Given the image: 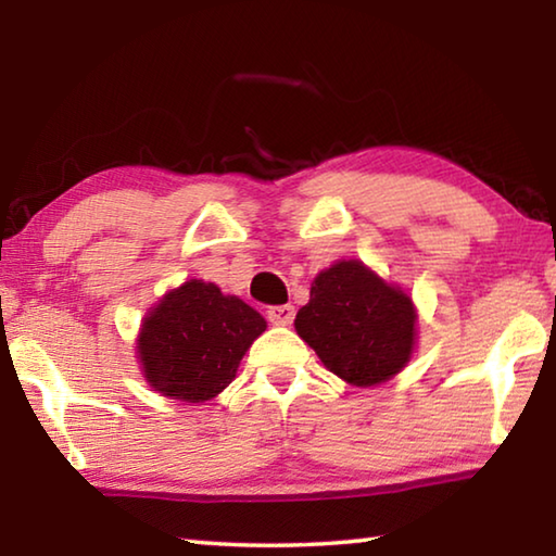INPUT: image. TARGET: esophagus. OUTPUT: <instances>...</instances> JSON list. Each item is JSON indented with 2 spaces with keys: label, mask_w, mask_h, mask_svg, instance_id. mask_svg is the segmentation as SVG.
Here are the masks:
<instances>
[{
  "label": "esophagus",
  "mask_w": 556,
  "mask_h": 556,
  "mask_svg": "<svg viewBox=\"0 0 556 556\" xmlns=\"http://www.w3.org/2000/svg\"><path fill=\"white\" fill-rule=\"evenodd\" d=\"M267 318L271 326H289L294 321V306L291 304H281V306H269L267 308Z\"/></svg>",
  "instance_id": "34e87169"
}]
</instances>
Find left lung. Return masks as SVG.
I'll return each mask as SVG.
<instances>
[{
  "label": "left lung",
  "instance_id": "1",
  "mask_svg": "<svg viewBox=\"0 0 556 556\" xmlns=\"http://www.w3.org/2000/svg\"><path fill=\"white\" fill-rule=\"evenodd\" d=\"M294 328L326 370L355 388H375L407 368L417 348V306L400 285L361 260H338L312 281Z\"/></svg>",
  "mask_w": 556,
  "mask_h": 556
}]
</instances>
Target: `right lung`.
Returning a JSON list of instances; mask_svg holds the SVG:
<instances>
[{
	"mask_svg": "<svg viewBox=\"0 0 556 556\" xmlns=\"http://www.w3.org/2000/svg\"><path fill=\"white\" fill-rule=\"evenodd\" d=\"M267 321L218 285L188 279L149 308L137 336L144 380L168 400L201 404L228 388Z\"/></svg>",
	"mask_w": 556,
	"mask_h": 556,
	"instance_id": "1",
	"label": "right lung"
}]
</instances>
